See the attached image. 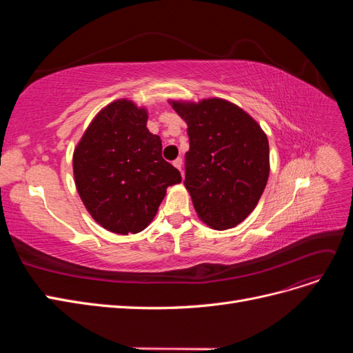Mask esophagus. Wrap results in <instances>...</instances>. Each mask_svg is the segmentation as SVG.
Listing matches in <instances>:
<instances>
[{
    "mask_svg": "<svg viewBox=\"0 0 353 353\" xmlns=\"http://www.w3.org/2000/svg\"><path fill=\"white\" fill-rule=\"evenodd\" d=\"M174 166H175L178 170L183 169V159H181V157L175 159V160H174Z\"/></svg>",
    "mask_w": 353,
    "mask_h": 353,
    "instance_id": "obj_1",
    "label": "esophagus"
}]
</instances>
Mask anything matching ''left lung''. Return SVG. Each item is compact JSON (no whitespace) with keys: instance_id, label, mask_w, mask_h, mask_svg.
Instances as JSON below:
<instances>
[{"instance_id":"left-lung-1","label":"left lung","mask_w":353,"mask_h":353,"mask_svg":"<svg viewBox=\"0 0 353 353\" xmlns=\"http://www.w3.org/2000/svg\"><path fill=\"white\" fill-rule=\"evenodd\" d=\"M169 103L188 126L184 185L197 216L210 228H234L250 215L266 187V134L249 113L223 99Z\"/></svg>"}]
</instances>
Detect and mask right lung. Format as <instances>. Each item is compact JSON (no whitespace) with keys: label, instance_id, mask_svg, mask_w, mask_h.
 I'll use <instances>...</instances> for the list:
<instances>
[{"label":"right lung","instance_id":"obj_1","mask_svg":"<svg viewBox=\"0 0 353 353\" xmlns=\"http://www.w3.org/2000/svg\"><path fill=\"white\" fill-rule=\"evenodd\" d=\"M147 119L144 108L116 100L95 114L73 152L74 184L85 208L103 228L122 236L147 228L166 188L181 183Z\"/></svg>","mask_w":353,"mask_h":353}]
</instances>
